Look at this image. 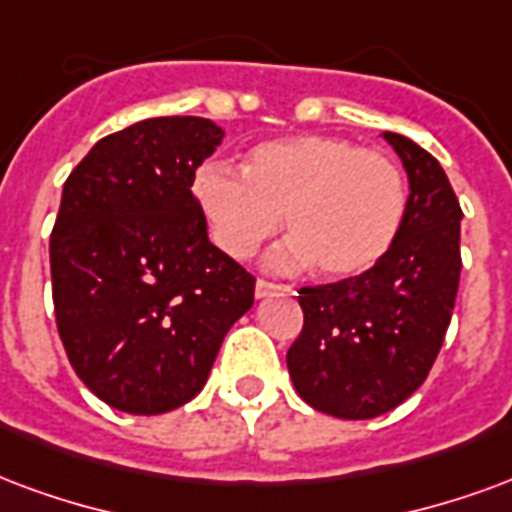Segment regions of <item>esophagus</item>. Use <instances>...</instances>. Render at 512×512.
<instances>
[{
  "mask_svg": "<svg viewBox=\"0 0 512 512\" xmlns=\"http://www.w3.org/2000/svg\"><path fill=\"white\" fill-rule=\"evenodd\" d=\"M276 290H287V287L279 285V282H271V279H257V285H255L257 298H266V295L276 293Z\"/></svg>",
  "mask_w": 512,
  "mask_h": 512,
  "instance_id": "obj_1",
  "label": "esophagus"
}]
</instances>
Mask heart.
Segmentation results:
<instances>
[{
	"label": "heart",
	"instance_id": "obj_1",
	"mask_svg": "<svg viewBox=\"0 0 512 512\" xmlns=\"http://www.w3.org/2000/svg\"><path fill=\"white\" fill-rule=\"evenodd\" d=\"M192 192L225 255H257L285 214L293 238L279 263L314 260L331 279L380 266L407 217V181L391 157L323 135L260 143L246 154L244 176L206 162L195 170Z\"/></svg>",
	"mask_w": 512,
	"mask_h": 512
}]
</instances>
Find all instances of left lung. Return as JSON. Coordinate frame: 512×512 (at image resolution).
Listing matches in <instances>:
<instances>
[{
  "instance_id": "obj_1",
  "label": "left lung",
  "mask_w": 512,
  "mask_h": 512,
  "mask_svg": "<svg viewBox=\"0 0 512 512\" xmlns=\"http://www.w3.org/2000/svg\"><path fill=\"white\" fill-rule=\"evenodd\" d=\"M410 176L407 217L380 266L301 287L304 328L287 350L298 396L344 420L410 399L437 361L461 276V206L445 170L404 135L382 132Z\"/></svg>"
}]
</instances>
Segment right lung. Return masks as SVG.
Returning <instances> with one entry per match:
<instances>
[{
    "label": "right lung",
    "mask_w": 512,
    "mask_h": 512,
    "mask_svg": "<svg viewBox=\"0 0 512 512\" xmlns=\"http://www.w3.org/2000/svg\"><path fill=\"white\" fill-rule=\"evenodd\" d=\"M225 132L160 116L113 132L64 181L51 230L56 328L83 385L121 412L160 415L206 385L255 276L208 241L195 170Z\"/></svg>",
    "instance_id": "obj_1"
}]
</instances>
